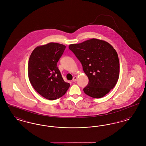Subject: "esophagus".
Returning a JSON list of instances; mask_svg holds the SVG:
<instances>
[{"label": "esophagus", "mask_w": 146, "mask_h": 146, "mask_svg": "<svg viewBox=\"0 0 146 146\" xmlns=\"http://www.w3.org/2000/svg\"><path fill=\"white\" fill-rule=\"evenodd\" d=\"M76 79H77V77H76V76H74L73 77V78L72 81H73V82H76Z\"/></svg>", "instance_id": "1"}]
</instances>
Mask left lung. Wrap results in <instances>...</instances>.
Returning <instances> with one entry per match:
<instances>
[{"mask_svg":"<svg viewBox=\"0 0 146 146\" xmlns=\"http://www.w3.org/2000/svg\"><path fill=\"white\" fill-rule=\"evenodd\" d=\"M69 49L82 63L89 78L83 89L87 95L96 98L104 97L115 86L119 76V61L110 44L93 38L70 44Z\"/></svg>","mask_w":146,"mask_h":146,"instance_id":"8db88e82","label":"left lung"}]
</instances>
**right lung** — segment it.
<instances>
[{
  "label": "right lung",
  "instance_id": "right-lung-1",
  "mask_svg": "<svg viewBox=\"0 0 146 146\" xmlns=\"http://www.w3.org/2000/svg\"><path fill=\"white\" fill-rule=\"evenodd\" d=\"M65 49L64 45L50 42L35 48L29 58V82L35 90L48 100L62 97L70 88L57 66Z\"/></svg>",
  "mask_w": 146,
  "mask_h": 146
}]
</instances>
